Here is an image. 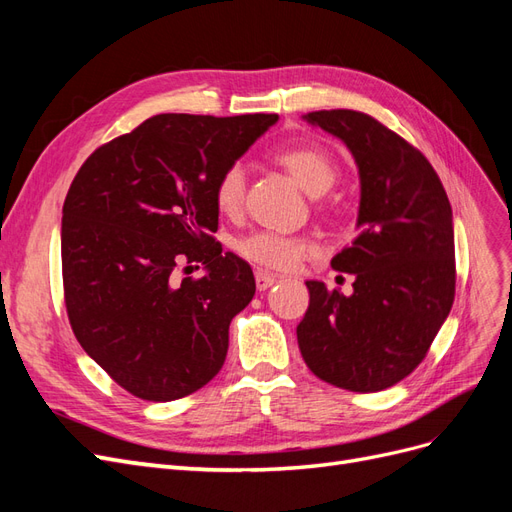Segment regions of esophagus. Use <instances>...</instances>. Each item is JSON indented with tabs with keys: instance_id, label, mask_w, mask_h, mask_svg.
Listing matches in <instances>:
<instances>
[{
	"instance_id": "esophagus-1",
	"label": "esophagus",
	"mask_w": 512,
	"mask_h": 512,
	"mask_svg": "<svg viewBox=\"0 0 512 512\" xmlns=\"http://www.w3.org/2000/svg\"><path fill=\"white\" fill-rule=\"evenodd\" d=\"M273 284H277V277L267 273V271H256V288L258 290H267Z\"/></svg>"
}]
</instances>
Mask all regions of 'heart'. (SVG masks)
<instances>
[{
	"instance_id": "b5f03b06",
	"label": "heart",
	"mask_w": 512,
	"mask_h": 512,
	"mask_svg": "<svg viewBox=\"0 0 512 512\" xmlns=\"http://www.w3.org/2000/svg\"><path fill=\"white\" fill-rule=\"evenodd\" d=\"M286 173L297 181L299 188L309 196L327 194L337 177L339 168L327 151L314 145H297L277 153ZM245 198V170L241 164H230L215 181L213 200L224 215H237ZM237 252L252 265L269 271H294L305 258L314 254L312 241L303 237H284L275 232H254L237 243Z\"/></svg>"
}]
</instances>
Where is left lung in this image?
<instances>
[{"label":"left lung","mask_w":512,"mask_h":512,"mask_svg":"<svg viewBox=\"0 0 512 512\" xmlns=\"http://www.w3.org/2000/svg\"><path fill=\"white\" fill-rule=\"evenodd\" d=\"M303 119L350 149L361 203L359 235L331 260L352 275V294L305 282L299 348L320 380L376 393L412 374L453 307L451 203L423 153L374 117L335 108Z\"/></svg>","instance_id":"left-lung-1"}]
</instances>
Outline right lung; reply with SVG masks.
Instances as JSON below:
<instances>
[{
    "mask_svg": "<svg viewBox=\"0 0 512 512\" xmlns=\"http://www.w3.org/2000/svg\"><path fill=\"white\" fill-rule=\"evenodd\" d=\"M275 121L156 115L76 173L61 211L68 318L83 350L128 393L181 399L222 369L230 320L256 282L213 239V188ZM179 261H203L208 273L175 283Z\"/></svg>",
    "mask_w": 512,
    "mask_h": 512,
    "instance_id": "add662e5",
    "label": "right lung"
}]
</instances>
